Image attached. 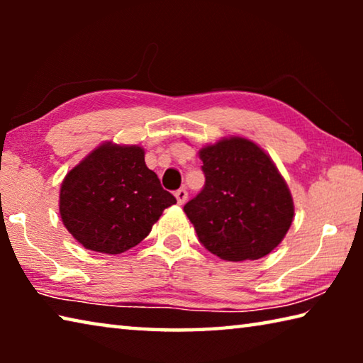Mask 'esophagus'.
<instances>
[{"label":"esophagus","instance_id":"esophagus-1","mask_svg":"<svg viewBox=\"0 0 363 363\" xmlns=\"http://www.w3.org/2000/svg\"><path fill=\"white\" fill-rule=\"evenodd\" d=\"M176 200H177V203H179V205H184V203H186V201H187V196H189V192H187V190L186 189H179V190H176Z\"/></svg>","mask_w":363,"mask_h":363}]
</instances>
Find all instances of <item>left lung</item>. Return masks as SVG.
I'll return each instance as SVG.
<instances>
[{
	"mask_svg": "<svg viewBox=\"0 0 363 363\" xmlns=\"http://www.w3.org/2000/svg\"><path fill=\"white\" fill-rule=\"evenodd\" d=\"M205 186L184 205L200 243L225 261H255L284 240L293 223V199L261 147L245 138L200 150Z\"/></svg>",
	"mask_w": 363,
	"mask_h": 363,
	"instance_id": "left-lung-1",
	"label": "left lung"
}]
</instances>
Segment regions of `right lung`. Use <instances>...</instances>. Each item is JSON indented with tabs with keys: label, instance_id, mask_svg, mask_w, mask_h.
Returning a JSON list of instances; mask_svg holds the SVG:
<instances>
[{
	"label": "right lung",
	"instance_id": "add662e5",
	"mask_svg": "<svg viewBox=\"0 0 363 363\" xmlns=\"http://www.w3.org/2000/svg\"><path fill=\"white\" fill-rule=\"evenodd\" d=\"M174 203L147 168L143 147L107 143L65 176L59 211L86 250L120 255L143 242L164 208Z\"/></svg>",
	"mask_w": 363,
	"mask_h": 363
}]
</instances>
